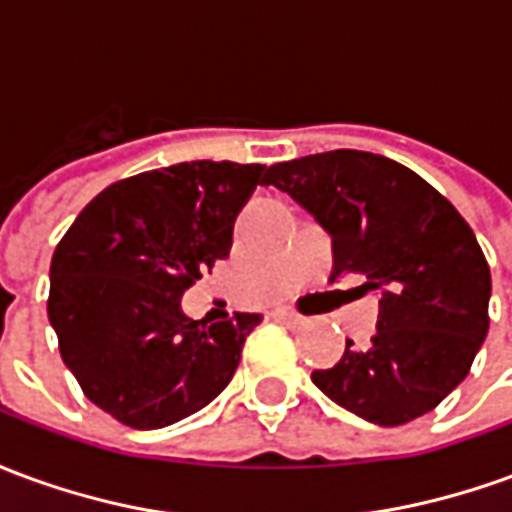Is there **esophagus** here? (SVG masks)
<instances>
[{
    "mask_svg": "<svg viewBox=\"0 0 512 512\" xmlns=\"http://www.w3.org/2000/svg\"><path fill=\"white\" fill-rule=\"evenodd\" d=\"M274 318H279V321L290 323V326H299V323L304 321V318H301L299 312H293V310H277V312H274Z\"/></svg>",
    "mask_w": 512,
    "mask_h": 512,
    "instance_id": "1",
    "label": "esophagus"
}]
</instances>
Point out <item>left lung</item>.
<instances>
[{"label": "left lung", "mask_w": 512, "mask_h": 512, "mask_svg": "<svg viewBox=\"0 0 512 512\" xmlns=\"http://www.w3.org/2000/svg\"><path fill=\"white\" fill-rule=\"evenodd\" d=\"M332 235L334 271L376 290L378 332L365 351L312 384L337 406L384 428L428 414L469 376L488 334L491 271L472 227L447 197L392 158L329 150L266 169Z\"/></svg>", "instance_id": "8db88e82"}]
</instances>
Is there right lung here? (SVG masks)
<instances>
[{"instance_id": "right-lung-1", "label": "right lung", "mask_w": 512, "mask_h": 512, "mask_svg": "<svg viewBox=\"0 0 512 512\" xmlns=\"http://www.w3.org/2000/svg\"><path fill=\"white\" fill-rule=\"evenodd\" d=\"M263 164L183 161L106 186L51 257L49 321L87 400L136 430L167 428L230 384L263 315L191 321L180 296L224 260Z\"/></svg>"}]
</instances>
